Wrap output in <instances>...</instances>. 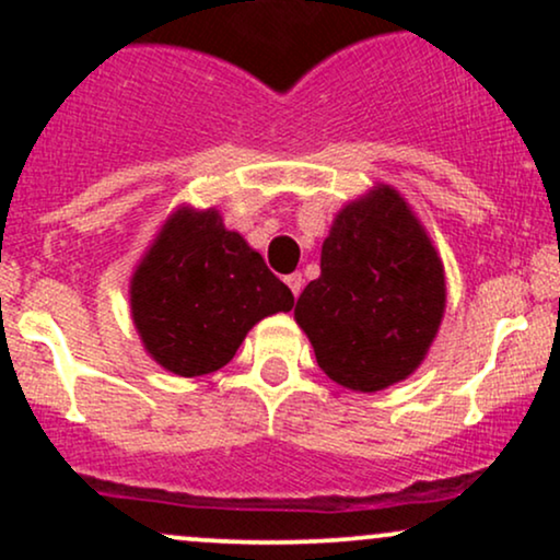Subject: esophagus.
<instances>
[{
  "label": "esophagus",
  "instance_id": "obj_1",
  "mask_svg": "<svg viewBox=\"0 0 560 560\" xmlns=\"http://www.w3.org/2000/svg\"><path fill=\"white\" fill-rule=\"evenodd\" d=\"M284 281H287V287L292 289V294H294V298H300V292H302V273H298V271H294V273H289Z\"/></svg>",
  "mask_w": 560,
  "mask_h": 560
}]
</instances>
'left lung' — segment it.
Instances as JSON below:
<instances>
[{"instance_id": "left-lung-1", "label": "left lung", "mask_w": 560, "mask_h": 560, "mask_svg": "<svg viewBox=\"0 0 560 560\" xmlns=\"http://www.w3.org/2000/svg\"><path fill=\"white\" fill-rule=\"evenodd\" d=\"M442 313V262L389 186L337 215L320 249V276L294 305L320 371L355 392H378L413 374Z\"/></svg>"}]
</instances>
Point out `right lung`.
<instances>
[{
  "instance_id": "obj_1",
  "label": "right lung",
  "mask_w": 560,
  "mask_h": 560,
  "mask_svg": "<svg viewBox=\"0 0 560 560\" xmlns=\"http://www.w3.org/2000/svg\"><path fill=\"white\" fill-rule=\"evenodd\" d=\"M292 305L289 287L218 210L173 213L131 279L141 342L178 376L223 369L260 318Z\"/></svg>"
}]
</instances>
